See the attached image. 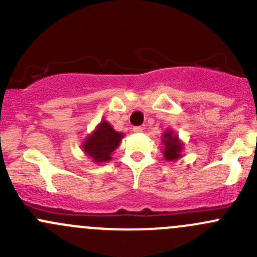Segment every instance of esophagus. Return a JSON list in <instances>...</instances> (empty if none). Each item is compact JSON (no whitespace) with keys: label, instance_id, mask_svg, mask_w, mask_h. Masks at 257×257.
Instances as JSON below:
<instances>
[{"label":"esophagus","instance_id":"1","mask_svg":"<svg viewBox=\"0 0 257 257\" xmlns=\"http://www.w3.org/2000/svg\"><path fill=\"white\" fill-rule=\"evenodd\" d=\"M133 132L134 133H142L143 132V126H134Z\"/></svg>","mask_w":257,"mask_h":257}]
</instances>
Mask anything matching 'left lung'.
Here are the masks:
<instances>
[{
    "instance_id": "1",
    "label": "left lung",
    "mask_w": 257,
    "mask_h": 257,
    "mask_svg": "<svg viewBox=\"0 0 257 257\" xmlns=\"http://www.w3.org/2000/svg\"><path fill=\"white\" fill-rule=\"evenodd\" d=\"M164 142L163 144L165 145L164 149V157L167 160H175L180 157V152H181V147L183 144L179 142L177 136H173L172 132H167L164 134Z\"/></svg>"
}]
</instances>
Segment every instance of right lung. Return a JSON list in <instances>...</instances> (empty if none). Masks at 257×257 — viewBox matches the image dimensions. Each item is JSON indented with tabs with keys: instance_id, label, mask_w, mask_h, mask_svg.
<instances>
[{
	"instance_id": "obj_1",
	"label": "right lung",
	"mask_w": 257,
	"mask_h": 257,
	"mask_svg": "<svg viewBox=\"0 0 257 257\" xmlns=\"http://www.w3.org/2000/svg\"><path fill=\"white\" fill-rule=\"evenodd\" d=\"M121 138L123 134L114 131L108 121L103 120L94 133L84 142L83 149L94 162H108Z\"/></svg>"
}]
</instances>
